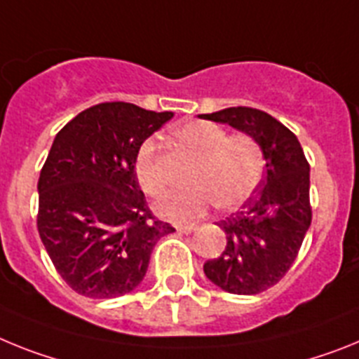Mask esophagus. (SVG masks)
<instances>
[{
  "label": "esophagus",
  "mask_w": 359,
  "mask_h": 359,
  "mask_svg": "<svg viewBox=\"0 0 359 359\" xmlns=\"http://www.w3.org/2000/svg\"><path fill=\"white\" fill-rule=\"evenodd\" d=\"M195 229H197L195 226H177V231L182 233V235H188V233L195 231Z\"/></svg>",
  "instance_id": "34e87169"
}]
</instances>
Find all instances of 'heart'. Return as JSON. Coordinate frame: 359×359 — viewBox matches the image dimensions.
Segmentation results:
<instances>
[{"instance_id":"1","label":"heart","mask_w":359,"mask_h":359,"mask_svg":"<svg viewBox=\"0 0 359 359\" xmlns=\"http://www.w3.org/2000/svg\"><path fill=\"white\" fill-rule=\"evenodd\" d=\"M177 139L197 161L189 170L184 191L171 193L155 204L158 217L191 220L202 217L211 204L220 210H236L253 197L264 175V154L257 139L245 133L227 135L222 126L210 121H193L177 128ZM135 177L142 191L161 197L166 182L157 161V142L146 139L135 155Z\"/></svg>"}]
</instances>
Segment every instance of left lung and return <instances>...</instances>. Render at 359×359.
Wrapping results in <instances>:
<instances>
[{
	"label": "left lung",
	"mask_w": 359,
	"mask_h": 359,
	"mask_svg": "<svg viewBox=\"0 0 359 359\" xmlns=\"http://www.w3.org/2000/svg\"><path fill=\"white\" fill-rule=\"evenodd\" d=\"M198 117L251 135L266 158L257 193L218 222L227 238L224 253L204 264L205 276L222 291L258 294L287 273L311 226L309 162L294 133L266 111L233 106Z\"/></svg>",
	"instance_id": "8db88e82"
}]
</instances>
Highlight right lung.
<instances>
[{
  "label": "right lung",
  "mask_w": 359,
  "mask_h": 359,
  "mask_svg": "<svg viewBox=\"0 0 359 359\" xmlns=\"http://www.w3.org/2000/svg\"><path fill=\"white\" fill-rule=\"evenodd\" d=\"M173 117L102 102L55 135L37 182V231L61 278L88 298H117L142 282L157 240L175 229L146 205L137 149Z\"/></svg>",
  "instance_id": "1"
}]
</instances>
